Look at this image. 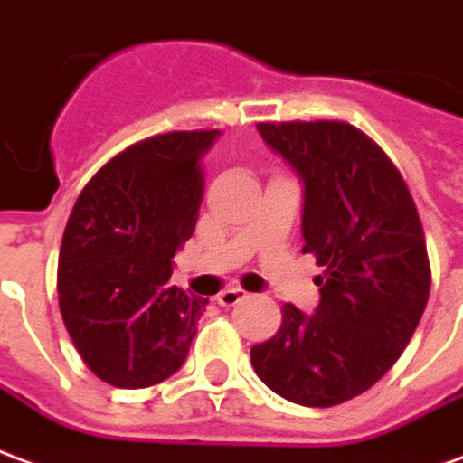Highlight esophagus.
Segmentation results:
<instances>
[{"label": "esophagus", "instance_id": "34e87169", "mask_svg": "<svg viewBox=\"0 0 463 463\" xmlns=\"http://www.w3.org/2000/svg\"><path fill=\"white\" fill-rule=\"evenodd\" d=\"M246 296H249V293H246L244 288L234 286V288H224V291L219 293L217 303H219V306H224V308H232V306H236V303L244 301Z\"/></svg>", "mask_w": 463, "mask_h": 463}]
</instances>
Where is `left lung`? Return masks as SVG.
<instances>
[{
	"label": "left lung",
	"instance_id": "left-lung-1",
	"mask_svg": "<svg viewBox=\"0 0 463 463\" xmlns=\"http://www.w3.org/2000/svg\"><path fill=\"white\" fill-rule=\"evenodd\" d=\"M256 128L301 177L303 254L326 273L316 313L286 303L279 333L251 347V365L283 400L333 407L370 390L420 326L431 283L424 229L400 170L357 128Z\"/></svg>",
	"mask_w": 463,
	"mask_h": 463
}]
</instances>
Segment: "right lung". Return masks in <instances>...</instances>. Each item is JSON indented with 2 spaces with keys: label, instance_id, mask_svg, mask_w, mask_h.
<instances>
[{
  "label": "right lung",
  "instance_id": "obj_1",
  "mask_svg": "<svg viewBox=\"0 0 463 463\" xmlns=\"http://www.w3.org/2000/svg\"><path fill=\"white\" fill-rule=\"evenodd\" d=\"M217 135L182 130L130 145L73 204L59 254L61 316L90 373L113 387L167 380L197 335L207 298L172 286V256L194 234Z\"/></svg>",
  "mask_w": 463,
  "mask_h": 463
}]
</instances>
